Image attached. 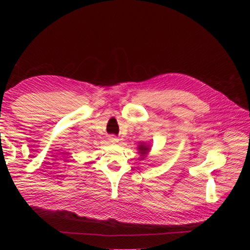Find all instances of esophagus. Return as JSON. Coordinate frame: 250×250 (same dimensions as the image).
<instances>
[{
	"instance_id": "34e87169",
	"label": "esophagus",
	"mask_w": 250,
	"mask_h": 250,
	"mask_svg": "<svg viewBox=\"0 0 250 250\" xmlns=\"http://www.w3.org/2000/svg\"><path fill=\"white\" fill-rule=\"evenodd\" d=\"M108 141L112 144H117L119 142V139L116 137V135H109L108 137Z\"/></svg>"
}]
</instances>
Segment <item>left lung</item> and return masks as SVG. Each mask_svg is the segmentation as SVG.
Returning <instances> with one entry per match:
<instances>
[{
    "instance_id": "left-lung-1",
    "label": "left lung",
    "mask_w": 250,
    "mask_h": 250,
    "mask_svg": "<svg viewBox=\"0 0 250 250\" xmlns=\"http://www.w3.org/2000/svg\"><path fill=\"white\" fill-rule=\"evenodd\" d=\"M138 150H139V153L141 154L142 160H144V158L146 157V155H147V154H148V152H149L150 146H149V145H147L146 143L142 142V143H140V145H139V147H138Z\"/></svg>"
}]
</instances>
